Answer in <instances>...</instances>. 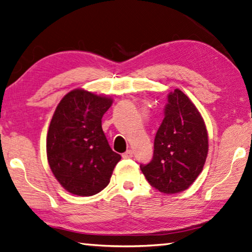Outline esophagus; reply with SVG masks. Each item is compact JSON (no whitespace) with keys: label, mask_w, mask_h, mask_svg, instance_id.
I'll list each match as a JSON object with an SVG mask.
<instances>
[{"label":"esophagus","mask_w":252,"mask_h":252,"mask_svg":"<svg viewBox=\"0 0 252 252\" xmlns=\"http://www.w3.org/2000/svg\"><path fill=\"white\" fill-rule=\"evenodd\" d=\"M122 157H123V158H132V157H133V152L131 150L126 151V153H123Z\"/></svg>","instance_id":"obj_1"}]
</instances>
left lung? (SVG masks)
<instances>
[{
    "label": "left lung",
    "mask_w": 252,
    "mask_h": 252,
    "mask_svg": "<svg viewBox=\"0 0 252 252\" xmlns=\"http://www.w3.org/2000/svg\"><path fill=\"white\" fill-rule=\"evenodd\" d=\"M209 152V135L198 108L180 90L168 95L162 120L154 141V155L141 170L152 187L175 194L191 187L203 170Z\"/></svg>",
    "instance_id": "1"
}]
</instances>
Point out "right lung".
Listing matches in <instances>:
<instances>
[{
  "label": "right lung",
  "mask_w": 252,
  "mask_h": 252,
  "mask_svg": "<svg viewBox=\"0 0 252 252\" xmlns=\"http://www.w3.org/2000/svg\"><path fill=\"white\" fill-rule=\"evenodd\" d=\"M112 102L110 96L76 88L53 113L47 134L48 162L59 184L74 195L91 196L105 189L121 159L101 127Z\"/></svg>",
  "instance_id": "add662e5"
}]
</instances>
